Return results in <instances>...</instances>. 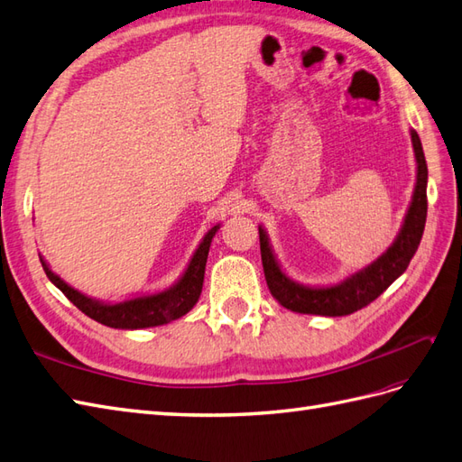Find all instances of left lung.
<instances>
[{
	"label": "left lung",
	"mask_w": 462,
	"mask_h": 462,
	"mask_svg": "<svg viewBox=\"0 0 462 462\" xmlns=\"http://www.w3.org/2000/svg\"><path fill=\"white\" fill-rule=\"evenodd\" d=\"M410 136L413 153H416L418 173L404 222H402L396 240L390 244L388 250L378 255L373 263L359 269L357 273L328 287H309L292 281L281 269L273 250H271L267 232L263 226H259V247H262L265 281L273 299L281 306L299 314L347 316L381 297L404 273L421 242L425 217H428V163H425L421 140L416 130H410Z\"/></svg>",
	"instance_id": "obj_1"
}]
</instances>
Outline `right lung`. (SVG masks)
<instances>
[{
	"instance_id": "right-lung-1",
	"label": "right lung",
	"mask_w": 462,
	"mask_h": 462,
	"mask_svg": "<svg viewBox=\"0 0 462 462\" xmlns=\"http://www.w3.org/2000/svg\"><path fill=\"white\" fill-rule=\"evenodd\" d=\"M218 228L220 224L212 226L205 234V238L200 240L193 257L189 259L183 275L177 279L170 289L152 292V294H140V297L128 299L123 302H103V300L88 297V294L69 287L66 281H62L54 273V271L49 267V263L44 262L42 255L39 257H41L44 273L51 279L52 285L60 289L69 302H74V306H78L81 312L93 318L96 322L109 328H116V329L153 328V326H163L177 320V318L185 316L197 304L200 291H203L210 242L215 238Z\"/></svg>"
}]
</instances>
